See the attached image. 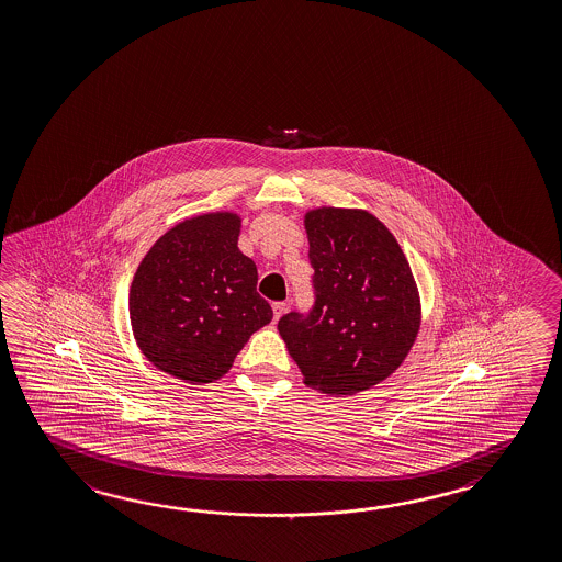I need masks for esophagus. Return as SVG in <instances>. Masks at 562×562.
Wrapping results in <instances>:
<instances>
[{
  "mask_svg": "<svg viewBox=\"0 0 562 562\" xmlns=\"http://www.w3.org/2000/svg\"><path fill=\"white\" fill-rule=\"evenodd\" d=\"M288 312V303L285 301H274L273 303V319L277 322L281 315Z\"/></svg>",
  "mask_w": 562,
  "mask_h": 562,
  "instance_id": "1",
  "label": "esophagus"
}]
</instances>
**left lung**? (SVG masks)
<instances>
[{"mask_svg":"<svg viewBox=\"0 0 562 562\" xmlns=\"http://www.w3.org/2000/svg\"><path fill=\"white\" fill-rule=\"evenodd\" d=\"M314 303L279 319V334L307 386L366 391L405 360L418 331V293L389 228L364 210L305 216Z\"/></svg>","mask_w":562,"mask_h":562,"instance_id":"1","label":"left lung"}]
</instances>
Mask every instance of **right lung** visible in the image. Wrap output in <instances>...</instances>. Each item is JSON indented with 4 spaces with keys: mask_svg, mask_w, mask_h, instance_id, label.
<instances>
[{
    "mask_svg": "<svg viewBox=\"0 0 562 562\" xmlns=\"http://www.w3.org/2000/svg\"><path fill=\"white\" fill-rule=\"evenodd\" d=\"M240 218L206 214L173 226L145 255L130 293L142 352L171 376L221 379L248 338L273 319L257 267L238 247Z\"/></svg>",
    "mask_w": 562,
    "mask_h": 562,
    "instance_id": "1",
    "label": "right lung"
}]
</instances>
